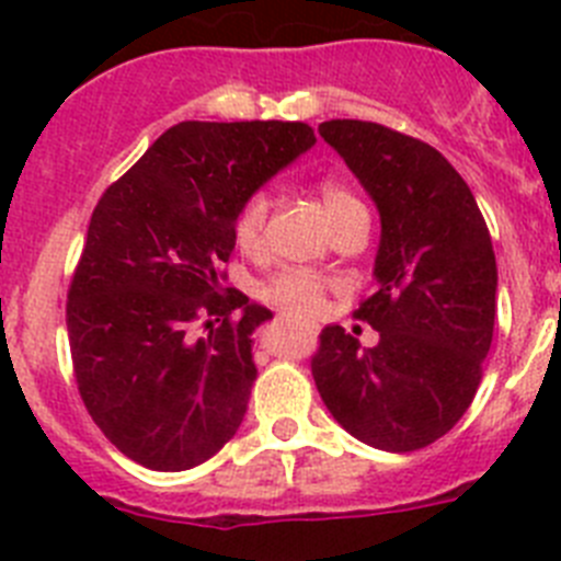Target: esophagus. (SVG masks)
<instances>
[{"mask_svg": "<svg viewBox=\"0 0 561 561\" xmlns=\"http://www.w3.org/2000/svg\"><path fill=\"white\" fill-rule=\"evenodd\" d=\"M277 323H286V317H277Z\"/></svg>", "mask_w": 561, "mask_h": 561, "instance_id": "34e87169", "label": "esophagus"}]
</instances>
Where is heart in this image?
<instances>
[{
  "instance_id": "heart-1",
  "label": "heart",
  "mask_w": 561,
  "mask_h": 561,
  "mask_svg": "<svg viewBox=\"0 0 561 561\" xmlns=\"http://www.w3.org/2000/svg\"><path fill=\"white\" fill-rule=\"evenodd\" d=\"M320 205H323L325 219H329L331 227H336L340 221L354 216V213L365 210L359 196L351 187L342 185V182H323L320 185ZM266 219H270V199H266L264 193L247 196L244 205L238 207L236 221H232L236 244L244 252L261 250L266 236ZM325 291H329V284H325L323 277L300 270L277 272L275 277H270L261 286V297H264L266 304L277 306L280 311L295 317L320 314L325 306Z\"/></svg>"
}]
</instances>
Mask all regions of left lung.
Listing matches in <instances>:
<instances>
[{
  "instance_id": "1",
  "label": "left lung",
  "mask_w": 561,
  "mask_h": 561,
  "mask_svg": "<svg viewBox=\"0 0 561 561\" xmlns=\"http://www.w3.org/2000/svg\"><path fill=\"white\" fill-rule=\"evenodd\" d=\"M320 137L379 210L376 291L354 311L379 345L329 325L311 376L354 438L413 453L447 435L478 393L497 306L492 236L463 176L427 142L365 121L320 123Z\"/></svg>"
}]
</instances>
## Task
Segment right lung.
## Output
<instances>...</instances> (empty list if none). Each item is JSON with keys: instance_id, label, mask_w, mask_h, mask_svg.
I'll return each mask as SVG.
<instances>
[{"instance_id": "add662e5", "label": "right lung", "mask_w": 561, "mask_h": 561, "mask_svg": "<svg viewBox=\"0 0 561 561\" xmlns=\"http://www.w3.org/2000/svg\"><path fill=\"white\" fill-rule=\"evenodd\" d=\"M314 142L306 123H176L98 202L67 331L78 393L126 458L182 472L241 427L257 376L252 331L272 311L221 295L232 221Z\"/></svg>"}]
</instances>
